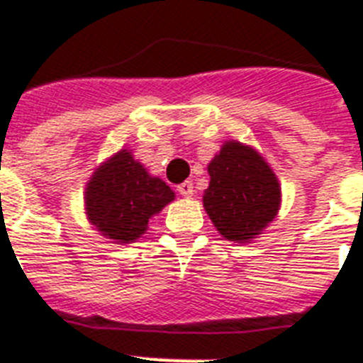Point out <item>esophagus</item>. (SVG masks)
<instances>
[{"label": "esophagus", "instance_id": "1", "mask_svg": "<svg viewBox=\"0 0 363 363\" xmlns=\"http://www.w3.org/2000/svg\"><path fill=\"white\" fill-rule=\"evenodd\" d=\"M177 190H179V194H181L182 197L194 196V184H191V181H184L182 184H179V186H177Z\"/></svg>", "mask_w": 363, "mask_h": 363}]
</instances>
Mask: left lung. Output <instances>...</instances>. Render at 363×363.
<instances>
[{
  "mask_svg": "<svg viewBox=\"0 0 363 363\" xmlns=\"http://www.w3.org/2000/svg\"><path fill=\"white\" fill-rule=\"evenodd\" d=\"M210 186L203 205L223 238L245 243L279 212L275 173L255 149L227 142L208 164Z\"/></svg>",
  "mask_w": 363,
  "mask_h": 363,
  "instance_id": "8db88e82",
  "label": "left lung"
}]
</instances>
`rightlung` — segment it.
Wrapping results in <instances>:
<instances>
[{
	"label": "right lung",
	"instance_id": "obj_1",
	"mask_svg": "<svg viewBox=\"0 0 363 363\" xmlns=\"http://www.w3.org/2000/svg\"><path fill=\"white\" fill-rule=\"evenodd\" d=\"M175 194L151 177L129 151H120L97 167L86 188V214L105 238L135 242L147 230L151 216L173 201Z\"/></svg>",
	"mask_w": 363,
	"mask_h": 363
}]
</instances>
